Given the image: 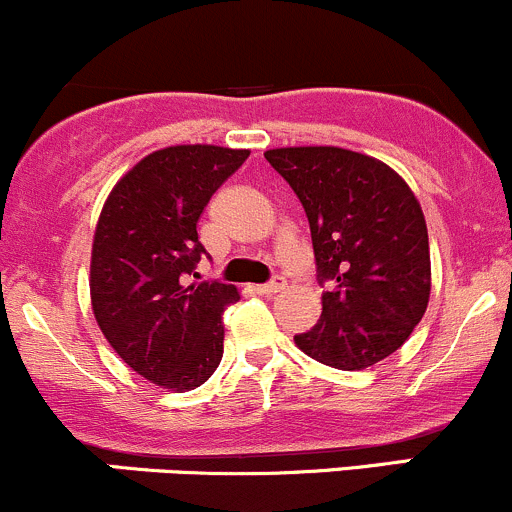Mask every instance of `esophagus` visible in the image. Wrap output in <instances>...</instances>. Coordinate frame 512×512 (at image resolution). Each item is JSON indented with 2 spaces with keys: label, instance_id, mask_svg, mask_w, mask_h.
<instances>
[{
  "label": "esophagus",
  "instance_id": "esophagus-1",
  "mask_svg": "<svg viewBox=\"0 0 512 512\" xmlns=\"http://www.w3.org/2000/svg\"><path fill=\"white\" fill-rule=\"evenodd\" d=\"M285 278H276V280H271V283H263V285H254V290L258 295H266V298H271V295H276V293H280V290H285Z\"/></svg>",
  "mask_w": 512,
  "mask_h": 512
}]
</instances>
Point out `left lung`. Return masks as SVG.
Returning <instances> with one entry per match:
<instances>
[{"label": "left lung", "mask_w": 512, "mask_h": 512, "mask_svg": "<svg viewBox=\"0 0 512 512\" xmlns=\"http://www.w3.org/2000/svg\"><path fill=\"white\" fill-rule=\"evenodd\" d=\"M310 222L322 317L295 344L339 371H361L408 342L430 302L427 224L410 185L378 158L339 146L263 153Z\"/></svg>", "instance_id": "8db88e82"}]
</instances>
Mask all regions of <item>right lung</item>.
<instances>
[{
    "label": "right lung",
    "mask_w": 512,
    "mask_h": 512,
    "mask_svg": "<svg viewBox=\"0 0 512 512\" xmlns=\"http://www.w3.org/2000/svg\"><path fill=\"white\" fill-rule=\"evenodd\" d=\"M246 158V148H161L126 170L102 205L90 256L92 312L119 359L161 388L202 386L222 361V312L239 290L188 276L205 254L200 214Z\"/></svg>",
    "instance_id": "obj_1"
}]
</instances>
